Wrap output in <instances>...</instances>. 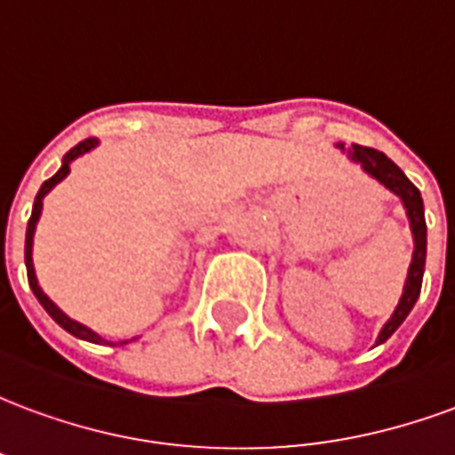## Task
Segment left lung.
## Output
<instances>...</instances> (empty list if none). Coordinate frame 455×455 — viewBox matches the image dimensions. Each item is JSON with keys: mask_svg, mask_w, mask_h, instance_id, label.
Here are the masks:
<instances>
[{"mask_svg": "<svg viewBox=\"0 0 455 455\" xmlns=\"http://www.w3.org/2000/svg\"><path fill=\"white\" fill-rule=\"evenodd\" d=\"M336 148L341 150L346 158L355 163L358 168L368 175L371 180H375L378 185L392 192L395 197L400 199L402 207H404V214L410 219L411 228V241H414V251H411V263L410 270H407V280H404V290H402V297L395 312L390 315V319L385 322V326L378 334V341L375 346H380L390 339L400 324L407 319V315L411 312V307L417 305L421 292V277H424V266H427V221H424V202H421V192L410 182V178L402 172L395 163H392L385 153L375 148H365V146H343V143H336Z\"/></svg>", "mask_w": 455, "mask_h": 455, "instance_id": "8db88e82", "label": "left lung"}]
</instances>
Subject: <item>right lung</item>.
Masks as SVG:
<instances>
[{
	"label": "right lung",
	"mask_w": 455,
	"mask_h": 455,
	"mask_svg": "<svg viewBox=\"0 0 455 455\" xmlns=\"http://www.w3.org/2000/svg\"><path fill=\"white\" fill-rule=\"evenodd\" d=\"M100 146V140L97 139H84L83 143H77L75 148H70L68 153L63 156V163H60V170L55 172L53 178L45 180L44 185H41V189H38V195H36L34 199V209H31V219H28V227H26V246H24V258H26V275H28V285H31V290H34L36 299L41 302V307H44L48 315L53 316V322L58 326H63L68 334H73L75 339H83V341H90V343H107V346H124V343L129 341H136V339H129V341H107L104 336H100L97 331H92L90 326L80 324V322H75L73 316H68L60 309V307L55 305L51 297L45 295L44 287L38 285V277H36V267H34V234H36V224H38V219H41V212H44V197L51 192V189L58 185V182H63L65 178H68V172H70V165H73V160H77L80 156H84V153H90V150H94Z\"/></svg>",
	"instance_id": "1"
}]
</instances>
